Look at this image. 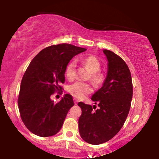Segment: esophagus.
Segmentation results:
<instances>
[{
	"label": "esophagus",
	"mask_w": 159,
	"mask_h": 159,
	"mask_svg": "<svg viewBox=\"0 0 159 159\" xmlns=\"http://www.w3.org/2000/svg\"><path fill=\"white\" fill-rule=\"evenodd\" d=\"M74 102H75V105H77V104H78V100L76 99V98H75V99H74Z\"/></svg>",
	"instance_id": "1"
}]
</instances>
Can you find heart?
Segmentation results:
<instances>
[{
  "label": "heart",
  "instance_id": "heart-1",
  "mask_svg": "<svg viewBox=\"0 0 159 159\" xmlns=\"http://www.w3.org/2000/svg\"><path fill=\"white\" fill-rule=\"evenodd\" d=\"M84 63L87 67L91 72V80L94 82L96 84H99L102 81V75L98 73L101 69V63L97 57L94 56H89L84 60ZM76 61H70L67 64L65 69L66 77L69 81H72L75 78L76 75ZM93 91V87L90 84L85 83V82L77 81L75 82L72 84L68 87V92L78 99H82L87 95L91 93Z\"/></svg>",
  "mask_w": 159,
  "mask_h": 159
}]
</instances>
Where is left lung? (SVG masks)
I'll list each match as a JSON object with an SVG mask.
<instances>
[{"label":"left lung","instance_id":"left-lung-1","mask_svg":"<svg viewBox=\"0 0 159 159\" xmlns=\"http://www.w3.org/2000/svg\"><path fill=\"white\" fill-rule=\"evenodd\" d=\"M107 60V76L102 87L92 96L98 104L78 105L82 113L78 120L80 135L87 143L98 145L108 141L120 132L126 120L133 95L132 75L125 62L110 50L104 49Z\"/></svg>","mask_w":159,"mask_h":159}]
</instances>
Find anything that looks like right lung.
I'll use <instances>...</instances> for the list:
<instances>
[{"mask_svg":"<svg viewBox=\"0 0 159 159\" xmlns=\"http://www.w3.org/2000/svg\"><path fill=\"white\" fill-rule=\"evenodd\" d=\"M86 48L58 44L47 47L30 62L24 74L18 105L21 118L29 131L37 136L49 137L61 130L67 113L74 105L72 96L65 94L59 102L51 99L59 84L65 82L66 67L76 54Z\"/></svg>","mask_w":159,"mask_h":159,"instance_id":"1","label":"right lung"}]
</instances>
